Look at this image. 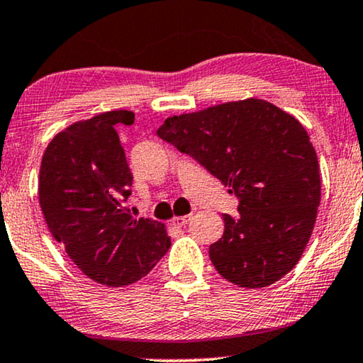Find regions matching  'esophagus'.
I'll use <instances>...</instances> for the list:
<instances>
[{
  "label": "esophagus",
  "mask_w": 363,
  "mask_h": 363,
  "mask_svg": "<svg viewBox=\"0 0 363 363\" xmlns=\"http://www.w3.org/2000/svg\"><path fill=\"white\" fill-rule=\"evenodd\" d=\"M190 218H191V215H185V216H173V225H177V226H185L188 221H190Z\"/></svg>",
  "instance_id": "esophagus-1"
}]
</instances>
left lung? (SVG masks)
I'll use <instances>...</instances> for the list:
<instances>
[{
	"mask_svg": "<svg viewBox=\"0 0 363 363\" xmlns=\"http://www.w3.org/2000/svg\"><path fill=\"white\" fill-rule=\"evenodd\" d=\"M157 135L240 201V216L223 215L225 233L210 246L216 271L246 289L284 277L309 242L320 203L319 162L301 122L251 97L168 117Z\"/></svg>",
	"mask_w": 363,
	"mask_h": 363,
	"instance_id": "8db88e82",
	"label": "left lung"
}]
</instances>
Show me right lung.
<instances>
[{
	"mask_svg": "<svg viewBox=\"0 0 363 363\" xmlns=\"http://www.w3.org/2000/svg\"><path fill=\"white\" fill-rule=\"evenodd\" d=\"M133 112L111 111L74 122L49 142L38 196L48 230L89 279L107 287L142 279L170 247L160 221L128 215L132 173L117 127Z\"/></svg>",
	"mask_w": 363,
	"mask_h": 363,
	"instance_id": "1",
	"label": "right lung"
}]
</instances>
